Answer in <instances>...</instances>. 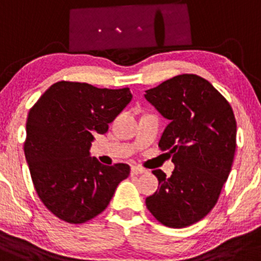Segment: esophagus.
I'll return each instance as SVG.
<instances>
[{"label": "esophagus", "mask_w": 261, "mask_h": 261, "mask_svg": "<svg viewBox=\"0 0 261 261\" xmlns=\"http://www.w3.org/2000/svg\"><path fill=\"white\" fill-rule=\"evenodd\" d=\"M145 170L139 168V166H133V168L130 169V174L132 175H140V174H144Z\"/></svg>", "instance_id": "1"}]
</instances>
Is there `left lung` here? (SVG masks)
<instances>
[{
	"instance_id": "8db88e82",
	"label": "left lung",
	"mask_w": 261,
	"mask_h": 261,
	"mask_svg": "<svg viewBox=\"0 0 261 261\" xmlns=\"http://www.w3.org/2000/svg\"><path fill=\"white\" fill-rule=\"evenodd\" d=\"M144 96L170 121L159 148L169 150L175 164L170 177L153 171L160 187L146 197V208L166 227H187L217 203L236 153V117L227 99L194 74L175 76Z\"/></svg>"
}]
</instances>
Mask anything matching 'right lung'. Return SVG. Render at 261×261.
Here are the masks:
<instances>
[{"mask_svg": "<svg viewBox=\"0 0 261 261\" xmlns=\"http://www.w3.org/2000/svg\"><path fill=\"white\" fill-rule=\"evenodd\" d=\"M132 97L128 87L59 81L29 111L24 155L32 181L44 206L61 221L80 224L95 218L129 175L127 164L107 166L90 156V146Z\"/></svg>", "mask_w": 261, "mask_h": 261, "instance_id": "add662e5", "label": "right lung"}]
</instances>
